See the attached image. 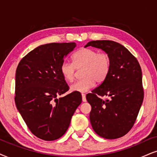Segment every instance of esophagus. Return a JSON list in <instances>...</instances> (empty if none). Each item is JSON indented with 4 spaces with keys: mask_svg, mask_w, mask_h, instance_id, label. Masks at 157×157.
Wrapping results in <instances>:
<instances>
[{
    "mask_svg": "<svg viewBox=\"0 0 157 157\" xmlns=\"http://www.w3.org/2000/svg\"><path fill=\"white\" fill-rule=\"evenodd\" d=\"M82 100L83 102H86V97H85V94H82Z\"/></svg>",
    "mask_w": 157,
    "mask_h": 157,
    "instance_id": "1",
    "label": "esophagus"
}]
</instances>
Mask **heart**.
Instances as JSON below:
<instances>
[{
  "label": "heart",
  "mask_w": 157,
  "mask_h": 157,
  "mask_svg": "<svg viewBox=\"0 0 157 157\" xmlns=\"http://www.w3.org/2000/svg\"><path fill=\"white\" fill-rule=\"evenodd\" d=\"M73 64L64 61L61 65L60 72L67 82H72L75 78V68L83 67L82 80L71 85L74 92L86 93L94 87L97 82H102L106 78L111 68L109 56L105 53H98L91 48H80L72 56Z\"/></svg>",
  "instance_id": "obj_1"
}]
</instances>
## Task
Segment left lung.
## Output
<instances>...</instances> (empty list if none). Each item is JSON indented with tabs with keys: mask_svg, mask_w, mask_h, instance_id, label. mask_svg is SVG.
<instances>
[{
	"mask_svg": "<svg viewBox=\"0 0 157 157\" xmlns=\"http://www.w3.org/2000/svg\"><path fill=\"white\" fill-rule=\"evenodd\" d=\"M100 48L109 56L111 68L101 84L86 99L91 106L90 121L95 132L106 139H116L132 128L144 100L141 68L125 47L112 40H93L85 48ZM106 95L104 101L99 96Z\"/></svg>",
	"mask_w": 157,
	"mask_h": 157,
	"instance_id": "left-lung-1",
	"label": "left lung"
}]
</instances>
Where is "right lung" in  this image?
<instances>
[{"instance_id": "right-lung-1", "label": "right lung", "mask_w": 157, "mask_h": 157, "mask_svg": "<svg viewBox=\"0 0 157 157\" xmlns=\"http://www.w3.org/2000/svg\"><path fill=\"white\" fill-rule=\"evenodd\" d=\"M76 45L75 43L40 45L21 59L16 70V106L29 130L42 140L61 138L82 102L79 92L58 98L69 90L61 65Z\"/></svg>"}]
</instances>
